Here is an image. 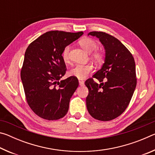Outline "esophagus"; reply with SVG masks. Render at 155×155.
Segmentation results:
<instances>
[{
	"label": "esophagus",
	"instance_id": "1",
	"mask_svg": "<svg viewBox=\"0 0 155 155\" xmlns=\"http://www.w3.org/2000/svg\"><path fill=\"white\" fill-rule=\"evenodd\" d=\"M78 83H79V85H80L81 86H82V85H84V81H83L79 80V81H78Z\"/></svg>",
	"mask_w": 155,
	"mask_h": 155
}]
</instances>
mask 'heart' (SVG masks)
I'll return each instance as SVG.
<instances>
[{
	"mask_svg": "<svg viewBox=\"0 0 155 155\" xmlns=\"http://www.w3.org/2000/svg\"><path fill=\"white\" fill-rule=\"evenodd\" d=\"M81 46L85 50L86 52L91 53V57L94 61L97 63H103L105 58V54L103 51L98 50V44L97 41L90 38H85L81 39L79 41ZM71 46L70 45L66 46L64 48L62 52V57L65 62L70 61V52ZM93 65L91 64H78L74 66L70 71V74L73 77H77L79 79H83L88 76V74L92 71Z\"/></svg>",
	"mask_w": 155,
	"mask_h": 155,
	"instance_id": "1",
	"label": "heart"
}]
</instances>
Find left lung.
<instances>
[{
    "mask_svg": "<svg viewBox=\"0 0 155 155\" xmlns=\"http://www.w3.org/2000/svg\"><path fill=\"white\" fill-rule=\"evenodd\" d=\"M88 35L99 38L106 57L101 69L85 81L89 90L86 105L94 118L109 121L120 116L130 103L137 85L135 60L127 47L114 36L101 31H91ZM94 78L101 83L99 85Z\"/></svg>",
    "mask_w": 155,
    "mask_h": 155,
    "instance_id": "left-lung-1",
    "label": "left lung"
}]
</instances>
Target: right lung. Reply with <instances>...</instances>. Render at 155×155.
<instances>
[{"mask_svg": "<svg viewBox=\"0 0 155 155\" xmlns=\"http://www.w3.org/2000/svg\"><path fill=\"white\" fill-rule=\"evenodd\" d=\"M83 34L82 31H48L32 41L26 50L21 80L28 106L41 118L57 120L68 113L78 81L71 76L59 81L67 70L62 52L65 46Z\"/></svg>", "mask_w": 155, "mask_h": 155, "instance_id": "obj_1", "label": "right lung"}]
</instances>
